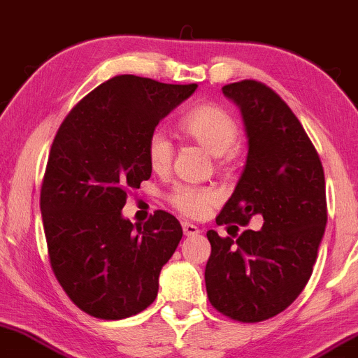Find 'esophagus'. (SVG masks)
I'll list each match as a JSON object with an SVG mask.
<instances>
[{
	"mask_svg": "<svg viewBox=\"0 0 358 358\" xmlns=\"http://www.w3.org/2000/svg\"><path fill=\"white\" fill-rule=\"evenodd\" d=\"M182 230H184V236H196V234H199V229L193 224H189V222H182Z\"/></svg>",
	"mask_w": 358,
	"mask_h": 358,
	"instance_id": "obj_1",
	"label": "esophagus"
}]
</instances>
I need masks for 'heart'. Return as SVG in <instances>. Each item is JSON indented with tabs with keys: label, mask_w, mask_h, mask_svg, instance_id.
Segmentation results:
<instances>
[{
	"label": "heart",
	"mask_w": 358,
	"mask_h": 358,
	"mask_svg": "<svg viewBox=\"0 0 358 358\" xmlns=\"http://www.w3.org/2000/svg\"><path fill=\"white\" fill-rule=\"evenodd\" d=\"M178 129L189 140L201 145L213 157L227 160L230 148L239 140V124L229 110L215 103H203L180 117ZM172 143L162 131H153L147 140V160L157 174L169 171L172 162ZM171 203L187 217H201L213 203V193L199 187L179 186L172 191Z\"/></svg>",
	"instance_id": "heart-1"
}]
</instances>
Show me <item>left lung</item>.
<instances>
[{"mask_svg": "<svg viewBox=\"0 0 358 358\" xmlns=\"http://www.w3.org/2000/svg\"><path fill=\"white\" fill-rule=\"evenodd\" d=\"M241 109L248 159L217 224L259 230L236 241L208 230L205 270L211 306L241 322H257L285 310L309 282L324 236L326 184L321 160L290 107L270 87L242 80L222 88Z\"/></svg>", "mask_w": 358, "mask_h": 358, "instance_id": "8db88e82", "label": "left lung"}]
</instances>
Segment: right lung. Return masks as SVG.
I'll list each match as a JSON object with an SVG mask.
<instances>
[{
  "instance_id": "1",
  "label": "right lung",
  "mask_w": 358,
  "mask_h": 358,
  "mask_svg": "<svg viewBox=\"0 0 358 358\" xmlns=\"http://www.w3.org/2000/svg\"><path fill=\"white\" fill-rule=\"evenodd\" d=\"M196 88L114 76L57 129L42 180V224L57 282L90 316L129 317L155 301L160 270L182 229L167 211L141 227L121 210L126 191L152 176L148 136Z\"/></svg>"
}]
</instances>
